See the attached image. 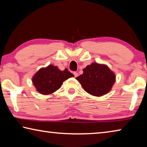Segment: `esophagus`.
<instances>
[{
    "mask_svg": "<svg viewBox=\"0 0 147 147\" xmlns=\"http://www.w3.org/2000/svg\"><path fill=\"white\" fill-rule=\"evenodd\" d=\"M73 74H74V77H75V78H76V77L78 76V73H76V72H73Z\"/></svg>",
    "mask_w": 147,
    "mask_h": 147,
    "instance_id": "esophagus-1",
    "label": "esophagus"
}]
</instances>
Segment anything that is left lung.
Here are the masks:
<instances>
[{
	"instance_id": "left-lung-1",
	"label": "left lung",
	"mask_w": 147,
	"mask_h": 147,
	"mask_svg": "<svg viewBox=\"0 0 147 147\" xmlns=\"http://www.w3.org/2000/svg\"><path fill=\"white\" fill-rule=\"evenodd\" d=\"M83 74L76 77L84 90L93 96H100L111 90L115 75L106 65L92 63L83 69Z\"/></svg>"
}]
</instances>
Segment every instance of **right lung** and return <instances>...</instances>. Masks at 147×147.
I'll return each mask as SVG.
<instances>
[{"label": "right lung", "mask_w": 147, "mask_h": 147, "mask_svg": "<svg viewBox=\"0 0 147 147\" xmlns=\"http://www.w3.org/2000/svg\"><path fill=\"white\" fill-rule=\"evenodd\" d=\"M74 76L67 69L60 71L57 66L49 65L34 74L32 82L39 93L46 95L53 93L61 88L65 80Z\"/></svg>", "instance_id": "add662e5"}]
</instances>
